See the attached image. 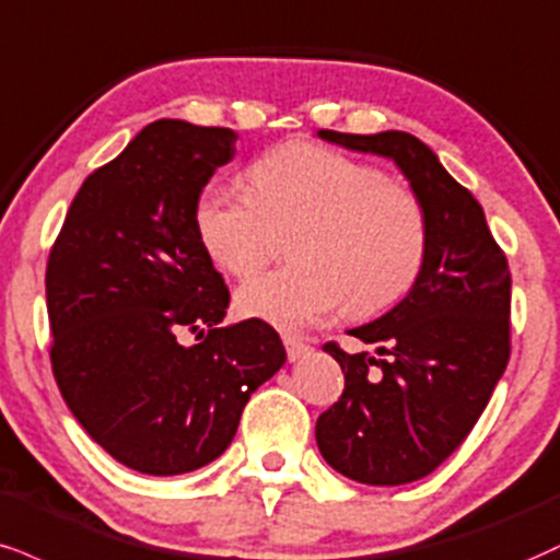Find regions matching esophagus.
<instances>
[{
	"label": "esophagus",
	"mask_w": 560,
	"mask_h": 560,
	"mask_svg": "<svg viewBox=\"0 0 560 560\" xmlns=\"http://www.w3.org/2000/svg\"><path fill=\"white\" fill-rule=\"evenodd\" d=\"M281 339H284V347H287V354H289V360H300V357H305L307 352H310V345L305 339H300V336H294V334H284L281 336Z\"/></svg>",
	"instance_id": "obj_1"
}]
</instances>
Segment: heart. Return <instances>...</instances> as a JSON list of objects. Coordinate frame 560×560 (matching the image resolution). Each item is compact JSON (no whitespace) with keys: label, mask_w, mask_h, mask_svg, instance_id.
Returning a JSON list of instances; mask_svg holds the SVG:
<instances>
[{"label":"heart","mask_w":560,"mask_h":560,"mask_svg":"<svg viewBox=\"0 0 560 560\" xmlns=\"http://www.w3.org/2000/svg\"><path fill=\"white\" fill-rule=\"evenodd\" d=\"M250 192L206 185L192 208L200 247L219 271L250 279L287 234L281 271L237 292V310L298 328L345 302L370 318L409 294L428 253V219L407 187L318 143L271 148L247 170Z\"/></svg>","instance_id":"1"}]
</instances>
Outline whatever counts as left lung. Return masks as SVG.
Here are the masks:
<instances>
[{"label": "left lung", "instance_id": "obj_1", "mask_svg": "<svg viewBox=\"0 0 560 560\" xmlns=\"http://www.w3.org/2000/svg\"><path fill=\"white\" fill-rule=\"evenodd\" d=\"M318 135L399 166L425 211L428 253L407 298L349 331L375 354H349L334 341L323 347L341 365L345 394L318 417L315 441L349 480L415 482L462 446L509 365V262L482 206L420 138L399 130Z\"/></svg>", "mask_w": 560, "mask_h": 560}]
</instances>
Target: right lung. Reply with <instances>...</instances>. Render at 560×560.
Returning a JSON list of instances; mask_svg holds the SVG:
<instances>
[{"label": "right lung", "instance_id": "obj_1", "mask_svg": "<svg viewBox=\"0 0 560 560\" xmlns=\"http://www.w3.org/2000/svg\"><path fill=\"white\" fill-rule=\"evenodd\" d=\"M234 143L229 127H143L83 182L46 262L54 378L135 472L185 475L224 454L253 390L287 362L266 320L221 326L229 289L195 234V200Z\"/></svg>", "mask_w": 560, "mask_h": 560}]
</instances>
